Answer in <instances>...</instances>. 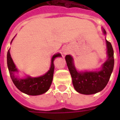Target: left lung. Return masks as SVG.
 Returning a JSON list of instances; mask_svg holds the SVG:
<instances>
[{"label": "left lung", "instance_id": "obj_1", "mask_svg": "<svg viewBox=\"0 0 120 120\" xmlns=\"http://www.w3.org/2000/svg\"><path fill=\"white\" fill-rule=\"evenodd\" d=\"M104 34L106 30L103 29ZM108 59L102 65L100 71H79L76 70L71 55H66L65 61L72 77L73 86L78 93L86 95L96 94L105 88L114 69V50L111 43L106 40Z\"/></svg>", "mask_w": 120, "mask_h": 120}]
</instances>
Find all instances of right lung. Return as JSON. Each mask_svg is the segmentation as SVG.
Listing matches in <instances>:
<instances>
[{
  "instance_id": "obj_1",
  "label": "right lung",
  "mask_w": 120,
  "mask_h": 120,
  "mask_svg": "<svg viewBox=\"0 0 120 120\" xmlns=\"http://www.w3.org/2000/svg\"><path fill=\"white\" fill-rule=\"evenodd\" d=\"M60 56H61L60 53L55 54L53 56L51 60V66L49 70L43 76L37 77L27 76L24 79H19L15 75V73L18 72V70L11 56L9 50H8L7 53V64L10 77L14 84L21 92L27 95L38 96L44 94L48 91L52 82L55 68L53 64L55 58Z\"/></svg>"
}]
</instances>
